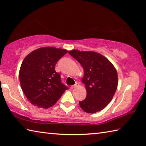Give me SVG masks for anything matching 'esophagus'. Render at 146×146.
I'll return each instance as SVG.
<instances>
[{"label":"esophagus","mask_w":146,"mask_h":146,"mask_svg":"<svg viewBox=\"0 0 146 146\" xmlns=\"http://www.w3.org/2000/svg\"><path fill=\"white\" fill-rule=\"evenodd\" d=\"M78 86V83H76V84H75L74 85H73V86H71V89H73V88H76V87H77V86Z\"/></svg>","instance_id":"esophagus-1"}]
</instances>
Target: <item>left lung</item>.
I'll list each match as a JSON object with an SVG mask.
<instances>
[{
  "label": "left lung",
  "instance_id": "1",
  "mask_svg": "<svg viewBox=\"0 0 146 146\" xmlns=\"http://www.w3.org/2000/svg\"><path fill=\"white\" fill-rule=\"evenodd\" d=\"M68 53L81 64L84 70L82 82L86 89V97L79 102L80 107L88 113L103 110L117 90L115 68L107 58L98 52L72 50Z\"/></svg>",
  "mask_w": 146,
  "mask_h": 146
}]
</instances>
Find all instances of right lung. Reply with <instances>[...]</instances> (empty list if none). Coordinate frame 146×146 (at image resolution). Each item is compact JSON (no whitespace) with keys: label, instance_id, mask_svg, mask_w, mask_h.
I'll return each mask as SVG.
<instances>
[{"label":"right lung","instance_id":"1","mask_svg":"<svg viewBox=\"0 0 146 146\" xmlns=\"http://www.w3.org/2000/svg\"><path fill=\"white\" fill-rule=\"evenodd\" d=\"M68 51L52 47L39 48L24 59L19 71L22 90L33 105L48 108L68 88L55 71L57 62Z\"/></svg>","mask_w":146,"mask_h":146}]
</instances>
